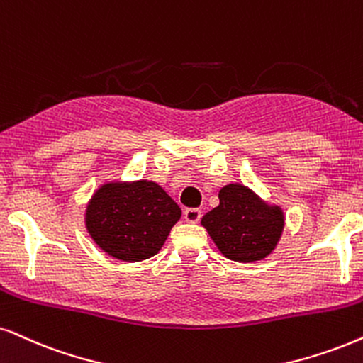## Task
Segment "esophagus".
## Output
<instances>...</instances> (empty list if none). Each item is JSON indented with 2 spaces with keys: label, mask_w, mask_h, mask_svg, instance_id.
<instances>
[{
  "label": "esophagus",
  "mask_w": 363,
  "mask_h": 363,
  "mask_svg": "<svg viewBox=\"0 0 363 363\" xmlns=\"http://www.w3.org/2000/svg\"><path fill=\"white\" fill-rule=\"evenodd\" d=\"M201 209H197V208H187L186 211H184V219L187 223H197L201 219Z\"/></svg>",
  "instance_id": "esophagus-1"
}]
</instances>
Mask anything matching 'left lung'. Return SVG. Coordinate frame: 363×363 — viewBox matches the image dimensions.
I'll return each instance as SVG.
<instances>
[{"label": "left lung", "mask_w": 363, "mask_h": 363, "mask_svg": "<svg viewBox=\"0 0 363 363\" xmlns=\"http://www.w3.org/2000/svg\"><path fill=\"white\" fill-rule=\"evenodd\" d=\"M219 206L206 213L201 224L228 259L261 261L273 253L284 229V213L242 184L219 191Z\"/></svg>", "instance_id": "obj_1"}]
</instances>
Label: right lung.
<instances>
[{
  "label": "right lung",
  "mask_w": 363,
  "mask_h": 363,
  "mask_svg": "<svg viewBox=\"0 0 363 363\" xmlns=\"http://www.w3.org/2000/svg\"><path fill=\"white\" fill-rule=\"evenodd\" d=\"M181 214L157 182L108 181L90 197L85 228L104 253L137 263L159 253Z\"/></svg>",
  "instance_id": "1"
}]
</instances>
